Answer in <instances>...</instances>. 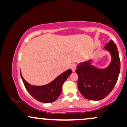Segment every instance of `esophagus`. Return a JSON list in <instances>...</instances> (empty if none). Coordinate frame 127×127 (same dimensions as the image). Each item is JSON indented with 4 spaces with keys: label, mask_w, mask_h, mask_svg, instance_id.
<instances>
[{
    "label": "esophagus",
    "mask_w": 127,
    "mask_h": 127,
    "mask_svg": "<svg viewBox=\"0 0 127 127\" xmlns=\"http://www.w3.org/2000/svg\"><path fill=\"white\" fill-rule=\"evenodd\" d=\"M76 66H77V65H76V64H72L71 66V68L72 71H73V72L75 71V70H76Z\"/></svg>",
    "instance_id": "esophagus-1"
}]
</instances>
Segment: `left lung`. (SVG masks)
<instances>
[{
    "label": "left lung",
    "mask_w": 127,
    "mask_h": 127,
    "mask_svg": "<svg viewBox=\"0 0 127 127\" xmlns=\"http://www.w3.org/2000/svg\"><path fill=\"white\" fill-rule=\"evenodd\" d=\"M103 50L111 55V61L107 67L99 68L93 65L92 60L88 59L79 63L76 69L79 91L88 100L104 99L112 91L118 80L121 68L118 48L110 40Z\"/></svg>",
    "instance_id": "left-lung-1"
}]
</instances>
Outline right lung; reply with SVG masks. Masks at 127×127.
Instances as JSON below:
<instances>
[{
  "label": "right lung",
  "instance_id": "obj_1",
  "mask_svg": "<svg viewBox=\"0 0 127 127\" xmlns=\"http://www.w3.org/2000/svg\"><path fill=\"white\" fill-rule=\"evenodd\" d=\"M20 76L26 89L31 96L42 103H51L55 101L60 96L62 91V87L64 82L71 74L72 70L68 69L51 81L44 85H32L27 82L22 77L21 71Z\"/></svg>",
  "mask_w": 127,
  "mask_h": 127
}]
</instances>
